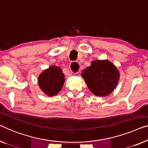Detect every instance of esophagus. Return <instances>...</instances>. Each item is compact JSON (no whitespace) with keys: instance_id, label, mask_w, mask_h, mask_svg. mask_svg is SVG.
<instances>
[{"instance_id":"1","label":"esophagus","mask_w":148,"mask_h":148,"mask_svg":"<svg viewBox=\"0 0 148 148\" xmlns=\"http://www.w3.org/2000/svg\"><path fill=\"white\" fill-rule=\"evenodd\" d=\"M69 68L71 73H77L79 69H80V66L78 62L77 61H72L71 62Z\"/></svg>"}]
</instances>
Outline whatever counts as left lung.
I'll return each instance as SVG.
<instances>
[{
    "label": "left lung",
    "instance_id": "8db88e82",
    "mask_svg": "<svg viewBox=\"0 0 148 148\" xmlns=\"http://www.w3.org/2000/svg\"><path fill=\"white\" fill-rule=\"evenodd\" d=\"M119 71L108 60H95L91 65L83 69L81 77L95 95L105 97L116 88L119 81Z\"/></svg>",
    "mask_w": 148,
    "mask_h": 148
}]
</instances>
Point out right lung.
<instances>
[{
	"instance_id": "add662e5",
	"label": "right lung",
	"mask_w": 148,
	"mask_h": 148,
	"mask_svg": "<svg viewBox=\"0 0 148 148\" xmlns=\"http://www.w3.org/2000/svg\"><path fill=\"white\" fill-rule=\"evenodd\" d=\"M65 83V75L59 67L52 65L45 69L38 78V85L45 95L53 97L61 91Z\"/></svg>"
}]
</instances>
